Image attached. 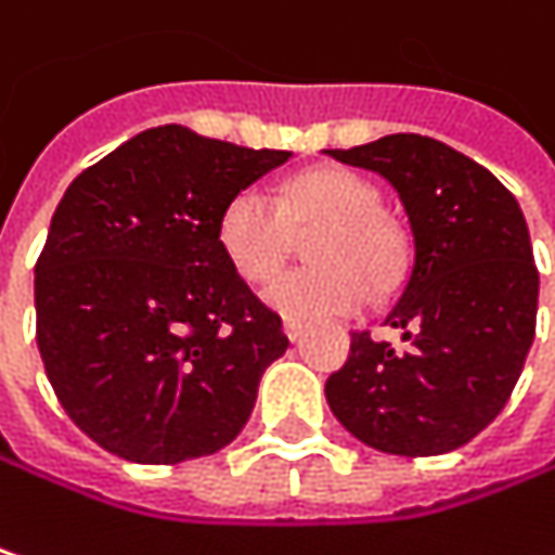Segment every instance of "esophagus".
<instances>
[{
  "mask_svg": "<svg viewBox=\"0 0 555 555\" xmlns=\"http://www.w3.org/2000/svg\"><path fill=\"white\" fill-rule=\"evenodd\" d=\"M302 332H306V325H302V322H297V319H284V335L291 337V340H299Z\"/></svg>",
  "mask_w": 555,
  "mask_h": 555,
  "instance_id": "34e87169",
  "label": "esophagus"
}]
</instances>
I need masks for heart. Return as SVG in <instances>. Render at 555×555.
Instances as JSON below:
<instances>
[{"label": "heart", "mask_w": 555, "mask_h": 555, "mask_svg": "<svg viewBox=\"0 0 555 555\" xmlns=\"http://www.w3.org/2000/svg\"><path fill=\"white\" fill-rule=\"evenodd\" d=\"M312 268L281 274L264 287L268 306L291 319L344 315L366 306L370 291L388 294L408 271V240L395 220L378 211L370 179L350 170H309L281 198L261 185L240 189L220 211L218 240L240 278L261 284L274 278L297 246V233H312Z\"/></svg>", "instance_id": "heart-1"}]
</instances>
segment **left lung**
<instances>
[{
    "label": "left lung",
    "mask_w": 555,
    "mask_h": 555,
    "mask_svg": "<svg viewBox=\"0 0 555 555\" xmlns=\"http://www.w3.org/2000/svg\"><path fill=\"white\" fill-rule=\"evenodd\" d=\"M325 154L388 179L414 233L404 294L385 319L404 347L353 332L325 382L328 408L378 452H455L505 408L534 344L540 278L525 215L487 167L426 135Z\"/></svg>",
    "instance_id": "left-lung-1"
}]
</instances>
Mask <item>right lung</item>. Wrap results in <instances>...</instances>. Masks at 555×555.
I'll return each mask as SVG.
<instances>
[{
    "label": "right lung",
    "mask_w": 555,
    "mask_h": 555,
    "mask_svg": "<svg viewBox=\"0 0 555 555\" xmlns=\"http://www.w3.org/2000/svg\"><path fill=\"white\" fill-rule=\"evenodd\" d=\"M291 151L147 129L75 179L34 268L37 347L72 416L109 455H215L291 347L218 240L223 205Z\"/></svg>",
    "instance_id": "1"
}]
</instances>
